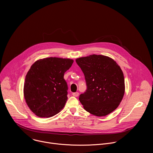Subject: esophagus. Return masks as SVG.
<instances>
[{
  "label": "esophagus",
  "instance_id": "esophagus-1",
  "mask_svg": "<svg viewBox=\"0 0 153 153\" xmlns=\"http://www.w3.org/2000/svg\"><path fill=\"white\" fill-rule=\"evenodd\" d=\"M73 95L75 97H77L79 96V93L78 92H76V93H73Z\"/></svg>",
  "mask_w": 153,
  "mask_h": 153
}]
</instances>
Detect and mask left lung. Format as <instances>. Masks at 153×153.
<instances>
[{"label": "left lung", "mask_w": 153, "mask_h": 153, "mask_svg": "<svg viewBox=\"0 0 153 153\" xmlns=\"http://www.w3.org/2000/svg\"><path fill=\"white\" fill-rule=\"evenodd\" d=\"M85 76L86 90L79 96L85 110L105 116L117 108L125 93L123 72L112 59L93 54L76 60Z\"/></svg>", "instance_id": "obj_1"}]
</instances>
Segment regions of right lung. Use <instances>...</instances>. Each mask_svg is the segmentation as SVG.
<instances>
[{"mask_svg":"<svg viewBox=\"0 0 153 153\" xmlns=\"http://www.w3.org/2000/svg\"><path fill=\"white\" fill-rule=\"evenodd\" d=\"M73 62L48 57L32 65L25 77L24 93L28 107L37 116L52 117L64 107L68 88L63 76Z\"/></svg>","mask_w":153,"mask_h":153,"instance_id":"obj_1","label":"right lung"}]
</instances>
